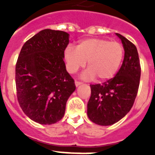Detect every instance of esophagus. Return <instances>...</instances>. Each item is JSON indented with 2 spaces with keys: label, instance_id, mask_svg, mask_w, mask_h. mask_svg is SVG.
I'll return each mask as SVG.
<instances>
[{
  "label": "esophagus",
  "instance_id": "34e87169",
  "mask_svg": "<svg viewBox=\"0 0 155 155\" xmlns=\"http://www.w3.org/2000/svg\"><path fill=\"white\" fill-rule=\"evenodd\" d=\"M75 86L78 87V86H80V84H82V82H80V81H75Z\"/></svg>",
  "mask_w": 155,
  "mask_h": 155
}]
</instances>
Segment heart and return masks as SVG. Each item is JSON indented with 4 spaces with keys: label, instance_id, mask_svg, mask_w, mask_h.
<instances>
[{
    "label": "heart",
    "instance_id": "obj_1",
    "mask_svg": "<svg viewBox=\"0 0 155 155\" xmlns=\"http://www.w3.org/2000/svg\"><path fill=\"white\" fill-rule=\"evenodd\" d=\"M124 57L123 45L105 38H87L79 42L76 48L69 46L64 51L66 67L70 73L84 68L87 61L88 69L82 74L85 80L96 76L101 81L110 80L120 68Z\"/></svg>",
    "mask_w": 155,
    "mask_h": 155
}]
</instances>
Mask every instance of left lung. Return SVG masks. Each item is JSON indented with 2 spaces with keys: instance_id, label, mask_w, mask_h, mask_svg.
Segmentation results:
<instances>
[{
  "instance_id": "8db88e82",
  "label": "left lung",
  "mask_w": 155,
  "mask_h": 155,
  "mask_svg": "<svg viewBox=\"0 0 155 155\" xmlns=\"http://www.w3.org/2000/svg\"><path fill=\"white\" fill-rule=\"evenodd\" d=\"M123 44L125 56L120 70L102 84H91L87 117L100 125H111L123 118L134 105L141 77V66L134 44L116 34Z\"/></svg>"
}]
</instances>
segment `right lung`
I'll list each match as a JSON object with an SVG mask.
<instances>
[{
	"label": "right lung",
	"instance_id": "obj_1",
	"mask_svg": "<svg viewBox=\"0 0 155 155\" xmlns=\"http://www.w3.org/2000/svg\"><path fill=\"white\" fill-rule=\"evenodd\" d=\"M68 43V33L46 29L21 50L15 70L17 97L23 112L35 122L51 125L60 120L75 90L63 61Z\"/></svg>",
	"mask_w": 155,
	"mask_h": 155
}]
</instances>
